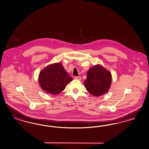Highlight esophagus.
<instances>
[{
	"mask_svg": "<svg viewBox=\"0 0 149 149\" xmlns=\"http://www.w3.org/2000/svg\"><path fill=\"white\" fill-rule=\"evenodd\" d=\"M75 79H77V80H81V77H75Z\"/></svg>",
	"mask_w": 149,
	"mask_h": 149,
	"instance_id": "34e87169",
	"label": "esophagus"
}]
</instances>
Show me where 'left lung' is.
<instances>
[{"label": "left lung", "mask_w": 149, "mask_h": 149, "mask_svg": "<svg viewBox=\"0 0 149 149\" xmlns=\"http://www.w3.org/2000/svg\"><path fill=\"white\" fill-rule=\"evenodd\" d=\"M111 81V72L100 64H97L89 69L84 84L91 94L99 97L108 92Z\"/></svg>", "instance_id": "left-lung-1"}]
</instances>
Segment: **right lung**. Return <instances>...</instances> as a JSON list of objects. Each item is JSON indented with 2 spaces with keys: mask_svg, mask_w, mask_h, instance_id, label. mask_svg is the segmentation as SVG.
Wrapping results in <instances>:
<instances>
[{
  "mask_svg": "<svg viewBox=\"0 0 149 149\" xmlns=\"http://www.w3.org/2000/svg\"><path fill=\"white\" fill-rule=\"evenodd\" d=\"M72 77L63 68L61 63L49 64L41 71L39 83L41 89L47 94L56 95L65 89Z\"/></svg>",
  "mask_w": 149,
  "mask_h": 149,
  "instance_id": "right-lung-1",
  "label": "right lung"
}]
</instances>
